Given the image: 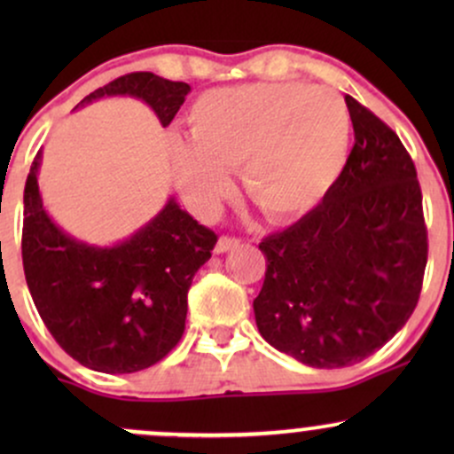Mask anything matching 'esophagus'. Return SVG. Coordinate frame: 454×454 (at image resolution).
Listing matches in <instances>:
<instances>
[{
    "label": "esophagus",
    "mask_w": 454,
    "mask_h": 454,
    "mask_svg": "<svg viewBox=\"0 0 454 454\" xmlns=\"http://www.w3.org/2000/svg\"><path fill=\"white\" fill-rule=\"evenodd\" d=\"M239 239H234V237H220L217 239V243H215V254H226V252H231V249H234V247H239Z\"/></svg>",
    "instance_id": "1"
}]
</instances>
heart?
<instances>
[{"instance_id": "b5f03b06", "label": "heart", "mask_w": 454, "mask_h": 454, "mask_svg": "<svg viewBox=\"0 0 454 454\" xmlns=\"http://www.w3.org/2000/svg\"><path fill=\"white\" fill-rule=\"evenodd\" d=\"M190 143L170 145L176 190L209 220L232 194V176L270 222H293L325 200L335 185L350 114L333 90L305 82H256L202 93L187 113Z\"/></svg>"}]
</instances>
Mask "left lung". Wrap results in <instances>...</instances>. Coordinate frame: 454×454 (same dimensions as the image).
<instances>
[{
  "instance_id": "left-lung-1",
  "label": "left lung",
  "mask_w": 454,
  "mask_h": 454,
  "mask_svg": "<svg viewBox=\"0 0 454 454\" xmlns=\"http://www.w3.org/2000/svg\"><path fill=\"white\" fill-rule=\"evenodd\" d=\"M354 147L314 211L258 245L267 273L254 314L275 350L348 367L387 343L419 303L427 267L423 194L397 134L346 96Z\"/></svg>"
}]
</instances>
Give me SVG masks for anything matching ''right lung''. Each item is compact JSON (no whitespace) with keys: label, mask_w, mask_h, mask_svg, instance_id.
I'll return each instance as SVG.
<instances>
[{"label":"right lung","mask_w":454,"mask_h":454,"mask_svg":"<svg viewBox=\"0 0 454 454\" xmlns=\"http://www.w3.org/2000/svg\"><path fill=\"white\" fill-rule=\"evenodd\" d=\"M190 91L187 82L132 72L82 98L74 111L102 98H134L166 128ZM40 166L43 149L25 184L23 269L46 328L93 372L134 373L161 361L184 335L187 290L211 258L215 232L170 196L158 215L123 241H81L46 213Z\"/></svg>","instance_id":"obj_1"}]
</instances>
